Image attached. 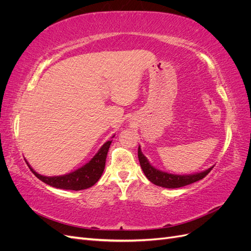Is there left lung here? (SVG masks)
Segmentation results:
<instances>
[{"mask_svg": "<svg viewBox=\"0 0 251 251\" xmlns=\"http://www.w3.org/2000/svg\"><path fill=\"white\" fill-rule=\"evenodd\" d=\"M138 158H139L141 169L144 175L147 176V178L155 185L165 187V188H178V187L192 184L194 182L203 179L206 175H208V173L212 170V168H214V166H211L210 169L206 171L193 174V175H174V174H169V173L159 171L155 169L153 165H151L147 157L142 154L140 147L138 148Z\"/></svg>", "mask_w": 251, "mask_h": 251, "instance_id": "obj_1", "label": "left lung"}]
</instances>
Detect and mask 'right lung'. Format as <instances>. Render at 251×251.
<instances>
[{
  "mask_svg": "<svg viewBox=\"0 0 251 251\" xmlns=\"http://www.w3.org/2000/svg\"><path fill=\"white\" fill-rule=\"evenodd\" d=\"M111 143L112 140L105 142L88 163L82 165L78 170L70 174L63 175V176H42V175L37 174L26 160L25 161L27 162L30 171L35 175V177L43 181L44 183L56 188L70 189V191H81V189H86L93 186L101 177Z\"/></svg>",
  "mask_w": 251,
  "mask_h": 251,
  "instance_id": "obj_1",
  "label": "right lung"
}]
</instances>
